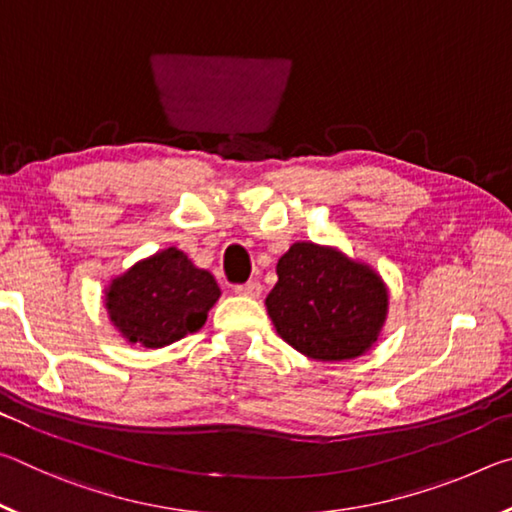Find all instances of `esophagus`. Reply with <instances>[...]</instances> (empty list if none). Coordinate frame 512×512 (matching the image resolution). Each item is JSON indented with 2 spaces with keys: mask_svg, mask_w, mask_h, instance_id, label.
Wrapping results in <instances>:
<instances>
[{
  "mask_svg": "<svg viewBox=\"0 0 512 512\" xmlns=\"http://www.w3.org/2000/svg\"><path fill=\"white\" fill-rule=\"evenodd\" d=\"M235 293H239V296H248V298H259L262 296V284H259L257 280H250L246 284H239V287H235Z\"/></svg>",
  "mask_w": 512,
  "mask_h": 512,
  "instance_id": "34e87169",
  "label": "esophagus"
}]
</instances>
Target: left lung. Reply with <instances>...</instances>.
Masks as SVG:
<instances>
[{
	"instance_id": "8db88e82",
	"label": "left lung",
	"mask_w": 512,
	"mask_h": 512,
	"mask_svg": "<svg viewBox=\"0 0 512 512\" xmlns=\"http://www.w3.org/2000/svg\"><path fill=\"white\" fill-rule=\"evenodd\" d=\"M275 271L266 311L293 350L316 361H348L375 345L388 314V289L375 268L339 248L296 241Z\"/></svg>"
}]
</instances>
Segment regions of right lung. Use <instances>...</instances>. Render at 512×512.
<instances>
[{"instance_id":"add662e5","label":"right lung","mask_w":512,"mask_h":512,"mask_svg":"<svg viewBox=\"0 0 512 512\" xmlns=\"http://www.w3.org/2000/svg\"><path fill=\"white\" fill-rule=\"evenodd\" d=\"M219 296L214 275L171 246L117 275L106 289V309L128 343L158 350L198 332Z\"/></svg>"}]
</instances>
